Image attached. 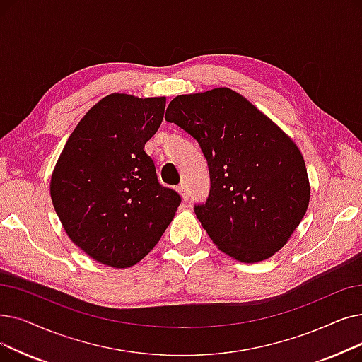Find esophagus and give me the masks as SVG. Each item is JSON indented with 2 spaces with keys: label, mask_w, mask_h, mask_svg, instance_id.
<instances>
[{
  "label": "esophagus",
  "mask_w": 362,
  "mask_h": 362,
  "mask_svg": "<svg viewBox=\"0 0 362 362\" xmlns=\"http://www.w3.org/2000/svg\"><path fill=\"white\" fill-rule=\"evenodd\" d=\"M177 191H179V194L182 195L183 201H187V199H189V187H187V185H186V183H180V185L177 186Z\"/></svg>",
  "instance_id": "1"
}]
</instances>
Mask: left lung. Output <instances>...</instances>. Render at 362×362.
Instances as JSON below:
<instances>
[{
  "mask_svg": "<svg viewBox=\"0 0 362 362\" xmlns=\"http://www.w3.org/2000/svg\"><path fill=\"white\" fill-rule=\"evenodd\" d=\"M165 119L191 134L210 171V194L195 214L211 241L244 263L284 247L308 210L302 152L278 125L228 87L180 94Z\"/></svg>",
  "mask_w": 362,
  "mask_h": 362,
  "instance_id": "1",
  "label": "left lung"
}]
</instances>
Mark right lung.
<instances>
[{
  "label": "right lung",
  "mask_w": 362,
  "mask_h": 362,
  "mask_svg": "<svg viewBox=\"0 0 362 362\" xmlns=\"http://www.w3.org/2000/svg\"><path fill=\"white\" fill-rule=\"evenodd\" d=\"M164 109L165 98L109 94L78 122L56 163L54 210L71 241L102 264L122 269L142 260L180 206L145 152Z\"/></svg>",
  "instance_id": "1"
}]
</instances>
